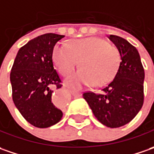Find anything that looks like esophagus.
Masks as SVG:
<instances>
[{"mask_svg": "<svg viewBox=\"0 0 154 154\" xmlns=\"http://www.w3.org/2000/svg\"><path fill=\"white\" fill-rule=\"evenodd\" d=\"M70 92H71V94H72V96H74V97H76V98H78V97L81 96V94L79 93V92H77V91L72 90V91H70Z\"/></svg>", "mask_w": 154, "mask_h": 154, "instance_id": "obj_1", "label": "esophagus"}]
</instances>
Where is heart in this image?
<instances>
[{"mask_svg":"<svg viewBox=\"0 0 154 154\" xmlns=\"http://www.w3.org/2000/svg\"><path fill=\"white\" fill-rule=\"evenodd\" d=\"M53 60L64 77L70 76L80 61L81 69L66 81L70 87L80 88L92 82L102 85L109 82L119 67L120 54L117 47L106 40L88 37L72 41L69 45H56Z\"/></svg>","mask_w":154,"mask_h":154,"instance_id":"obj_1","label":"heart"}]
</instances>
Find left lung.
Segmentation results:
<instances>
[{
    "label": "left lung",
    "instance_id": "obj_1",
    "mask_svg": "<svg viewBox=\"0 0 154 154\" xmlns=\"http://www.w3.org/2000/svg\"><path fill=\"white\" fill-rule=\"evenodd\" d=\"M108 37L119 51V70L113 80L100 93L87 91L82 97L102 125L119 128L130 123L143 105L145 73L135 47L118 35Z\"/></svg>",
    "mask_w": 154,
    "mask_h": 154
}]
</instances>
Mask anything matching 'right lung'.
Instances as JSON below:
<instances>
[{
  "label": "right lung",
  "instance_id": "right-lung-1",
  "mask_svg": "<svg viewBox=\"0 0 154 154\" xmlns=\"http://www.w3.org/2000/svg\"><path fill=\"white\" fill-rule=\"evenodd\" d=\"M65 35L47 33L20 48L10 73L13 100L28 123L48 128L60 122L63 112L52 101L51 87L61 80L53 64L55 44Z\"/></svg>",
  "mask_w": 154,
  "mask_h": 154
}]
</instances>
